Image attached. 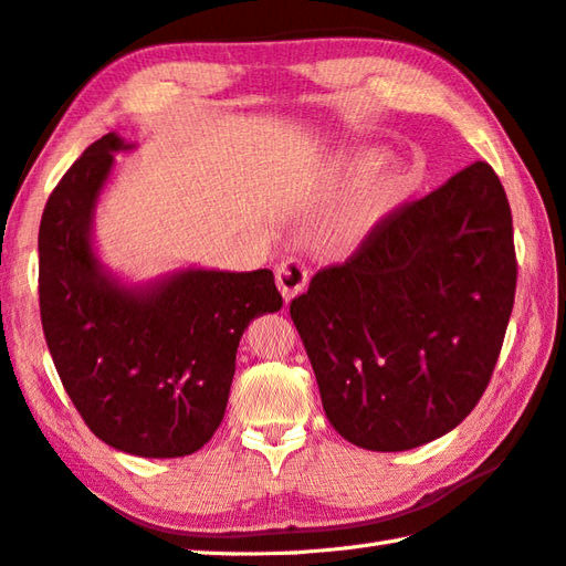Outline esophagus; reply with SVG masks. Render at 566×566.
<instances>
[{
    "label": "esophagus",
    "mask_w": 566,
    "mask_h": 566,
    "mask_svg": "<svg viewBox=\"0 0 566 566\" xmlns=\"http://www.w3.org/2000/svg\"><path fill=\"white\" fill-rule=\"evenodd\" d=\"M276 276V286L284 296V302H292L296 294H302L308 284V270L304 268V262L298 260H286L274 272Z\"/></svg>",
    "instance_id": "obj_1"
}]
</instances>
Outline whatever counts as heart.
I'll return each mask as SVG.
<instances>
[{"mask_svg":"<svg viewBox=\"0 0 566 566\" xmlns=\"http://www.w3.org/2000/svg\"><path fill=\"white\" fill-rule=\"evenodd\" d=\"M340 174L356 179L328 218V238L336 245H358L400 206L417 184L405 159L385 157L375 161L373 151H356L343 159Z\"/></svg>","mask_w":566,"mask_h":566,"instance_id":"heart-1","label":"heart"}]
</instances>
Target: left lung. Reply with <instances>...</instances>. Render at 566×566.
<instances>
[{"instance_id":"obj_1","label":"left lung","mask_w":566,"mask_h":566,"mask_svg":"<svg viewBox=\"0 0 566 566\" xmlns=\"http://www.w3.org/2000/svg\"><path fill=\"white\" fill-rule=\"evenodd\" d=\"M515 280L511 206L485 161L392 210L290 306L331 427L370 451L459 427L491 382Z\"/></svg>"}]
</instances>
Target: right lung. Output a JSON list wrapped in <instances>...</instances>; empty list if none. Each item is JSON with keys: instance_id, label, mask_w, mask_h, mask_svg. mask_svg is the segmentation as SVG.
Returning <instances> with one entry per match:
<instances>
[{"instance_id": "1", "label": "right lung", "mask_w": 566, "mask_h": 566, "mask_svg": "<svg viewBox=\"0 0 566 566\" xmlns=\"http://www.w3.org/2000/svg\"><path fill=\"white\" fill-rule=\"evenodd\" d=\"M115 132L93 142L49 196L39 228L41 324L83 422L144 459L201 449L223 422L235 353L252 318L282 308L270 270H179L122 284L97 260L93 220Z\"/></svg>"}]
</instances>
